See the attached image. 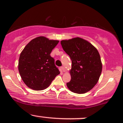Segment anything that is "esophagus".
I'll list each match as a JSON object with an SVG mask.
<instances>
[{"instance_id": "1", "label": "esophagus", "mask_w": 123, "mask_h": 123, "mask_svg": "<svg viewBox=\"0 0 123 123\" xmlns=\"http://www.w3.org/2000/svg\"><path fill=\"white\" fill-rule=\"evenodd\" d=\"M61 68L63 72H65V68L64 66H61Z\"/></svg>"}]
</instances>
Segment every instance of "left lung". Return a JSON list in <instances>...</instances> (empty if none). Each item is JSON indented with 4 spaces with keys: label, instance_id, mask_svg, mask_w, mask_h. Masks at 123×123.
I'll list each match as a JSON object with an SVG mask.
<instances>
[{
    "label": "left lung",
    "instance_id": "left-lung-1",
    "mask_svg": "<svg viewBox=\"0 0 123 123\" xmlns=\"http://www.w3.org/2000/svg\"><path fill=\"white\" fill-rule=\"evenodd\" d=\"M63 50L72 60L71 80L66 83L72 92H88L98 82L102 63L98 50L88 41L77 37L61 41Z\"/></svg>",
    "mask_w": 123,
    "mask_h": 123
}]
</instances>
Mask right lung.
<instances>
[{
    "label": "right lung",
    "instance_id": "add662e5",
    "mask_svg": "<svg viewBox=\"0 0 123 123\" xmlns=\"http://www.w3.org/2000/svg\"><path fill=\"white\" fill-rule=\"evenodd\" d=\"M59 41L45 37L32 39L20 53L18 70L22 80L30 88L42 91L60 73L50 53Z\"/></svg>",
    "mask_w": 123,
    "mask_h": 123
}]
</instances>
